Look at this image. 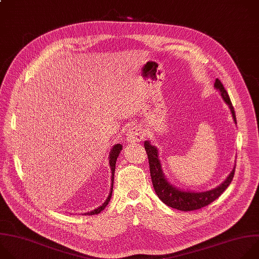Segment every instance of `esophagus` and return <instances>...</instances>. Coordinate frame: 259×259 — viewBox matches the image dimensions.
Returning <instances> with one entry per match:
<instances>
[{
    "instance_id": "obj_1",
    "label": "esophagus",
    "mask_w": 259,
    "mask_h": 259,
    "mask_svg": "<svg viewBox=\"0 0 259 259\" xmlns=\"http://www.w3.org/2000/svg\"><path fill=\"white\" fill-rule=\"evenodd\" d=\"M144 130L140 126H134L126 134L127 142H141L144 139Z\"/></svg>"
}]
</instances>
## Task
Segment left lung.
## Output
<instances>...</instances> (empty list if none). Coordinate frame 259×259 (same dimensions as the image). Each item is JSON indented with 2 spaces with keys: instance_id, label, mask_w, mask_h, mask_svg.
Masks as SVG:
<instances>
[{
  "instance_id": "left-lung-1",
  "label": "left lung",
  "mask_w": 259,
  "mask_h": 259,
  "mask_svg": "<svg viewBox=\"0 0 259 259\" xmlns=\"http://www.w3.org/2000/svg\"><path fill=\"white\" fill-rule=\"evenodd\" d=\"M214 88L221 92V95L225 102L229 105L234 121L237 123L236 120V114L234 107L232 105L231 99L225 90L222 81L217 78L214 82ZM146 153L148 155L149 160V166H150V176L152 180V184L155 190V193L157 194L158 198L165 203L169 207H172L175 209L181 210V211H192L196 209H200L204 206H207L211 202H213L215 199H218L225 190L230 186V184L233 181L236 165L234 166V169L230 174V176L226 179V181L221 184L219 187L205 191V192H189V191H182L175 186H172L164 177L160 164V160L158 158V150L155 146H152L148 141H145L144 143Z\"/></svg>"
}]
</instances>
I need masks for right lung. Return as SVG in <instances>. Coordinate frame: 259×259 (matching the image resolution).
<instances>
[{"mask_svg":"<svg viewBox=\"0 0 259 259\" xmlns=\"http://www.w3.org/2000/svg\"><path fill=\"white\" fill-rule=\"evenodd\" d=\"M121 149H122V145H121V144H116V145H114V147L112 148V150H111V152H110V155H109V164H110L111 174H112V176H111V182H112V183H111V191H110V193H109L108 198L106 199V201H105L104 203H103L101 206H99L98 208H96V209H94V210H92V211H90V212L84 213V215H94V214H98V213H100L102 210H104V208L108 205V203H109V201H110V199H111L112 191H113V181H114L115 164H116V160H117V157H118V155H119Z\"/></svg>","mask_w":259,"mask_h":259,"instance_id":"obj_1","label":"right lung"}]
</instances>
